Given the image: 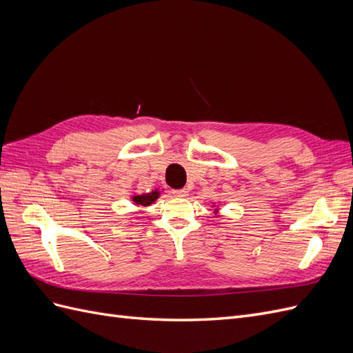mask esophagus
Masks as SVG:
<instances>
[{
  "label": "esophagus",
  "instance_id": "esophagus-1",
  "mask_svg": "<svg viewBox=\"0 0 353 353\" xmlns=\"http://www.w3.org/2000/svg\"><path fill=\"white\" fill-rule=\"evenodd\" d=\"M188 191L185 188H181V190H172V194L176 197H185Z\"/></svg>",
  "mask_w": 353,
  "mask_h": 353
}]
</instances>
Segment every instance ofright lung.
<instances>
[{
    "label": "right lung",
    "mask_w": 353,
    "mask_h": 353,
    "mask_svg": "<svg viewBox=\"0 0 353 353\" xmlns=\"http://www.w3.org/2000/svg\"><path fill=\"white\" fill-rule=\"evenodd\" d=\"M159 191L154 190L152 191V193H147V194H141V196H134L132 197V201L135 203V205H141V206H148L152 205V203L156 201V199L159 197Z\"/></svg>",
    "instance_id": "1"
}]
</instances>
